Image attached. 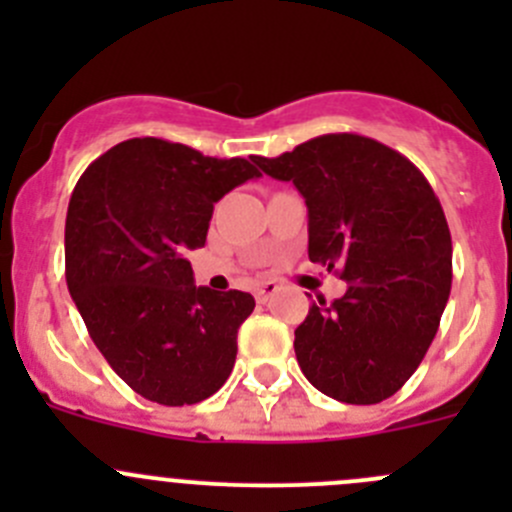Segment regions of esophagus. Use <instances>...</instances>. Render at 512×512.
<instances>
[{
  "label": "esophagus",
  "mask_w": 512,
  "mask_h": 512,
  "mask_svg": "<svg viewBox=\"0 0 512 512\" xmlns=\"http://www.w3.org/2000/svg\"><path fill=\"white\" fill-rule=\"evenodd\" d=\"M275 289H277V285H275V282H262V285H260V287H257V292H255L257 302H262V304H265V302H267V299H270V297H272V292H275Z\"/></svg>",
  "instance_id": "obj_1"
}]
</instances>
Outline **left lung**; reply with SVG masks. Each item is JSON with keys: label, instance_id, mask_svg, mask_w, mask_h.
Listing matches in <instances>:
<instances>
[{"label": "left lung", "instance_id": "1", "mask_svg": "<svg viewBox=\"0 0 512 512\" xmlns=\"http://www.w3.org/2000/svg\"><path fill=\"white\" fill-rule=\"evenodd\" d=\"M252 160L292 180L309 210V260L349 282L294 329L299 369L344 404L389 399L426 356L451 294V230L436 193L409 158L359 133Z\"/></svg>", "mask_w": 512, "mask_h": 512}]
</instances>
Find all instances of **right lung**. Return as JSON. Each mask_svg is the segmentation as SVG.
<instances>
[{
	"mask_svg": "<svg viewBox=\"0 0 512 512\" xmlns=\"http://www.w3.org/2000/svg\"><path fill=\"white\" fill-rule=\"evenodd\" d=\"M260 170L183 143L131 138L96 158L66 213V285L111 369L143 399L185 406L230 376L252 294L195 287L188 250L213 208Z\"/></svg>",
	"mask_w": 512,
	"mask_h": 512,
	"instance_id": "add662e5",
	"label": "right lung"
}]
</instances>
